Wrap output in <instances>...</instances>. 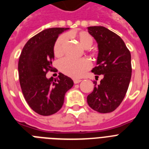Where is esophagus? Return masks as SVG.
Instances as JSON below:
<instances>
[{
	"mask_svg": "<svg viewBox=\"0 0 149 149\" xmlns=\"http://www.w3.org/2000/svg\"><path fill=\"white\" fill-rule=\"evenodd\" d=\"M73 82H74V84H79V83H80V82H81V79H73Z\"/></svg>",
	"mask_w": 149,
	"mask_h": 149,
	"instance_id": "34e87169",
	"label": "esophagus"
}]
</instances>
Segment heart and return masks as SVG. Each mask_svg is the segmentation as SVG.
Returning <instances> with one entry per match:
<instances>
[{
  "label": "heart",
  "instance_id": "b5f03b06",
  "mask_svg": "<svg viewBox=\"0 0 149 149\" xmlns=\"http://www.w3.org/2000/svg\"><path fill=\"white\" fill-rule=\"evenodd\" d=\"M79 44L84 49H90L93 45V38L87 32L82 31L77 36ZM67 38L65 36H61L56 41L54 45V54L56 56H62L65 50ZM91 67L90 61L86 58L75 59L72 58H65L59 62V69L64 74L72 78H79Z\"/></svg>",
  "mask_w": 149,
  "mask_h": 149
}]
</instances>
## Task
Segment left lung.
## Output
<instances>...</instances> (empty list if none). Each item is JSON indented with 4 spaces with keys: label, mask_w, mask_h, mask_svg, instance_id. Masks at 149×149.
Masks as SVG:
<instances>
[{
    "label": "left lung",
    "mask_w": 149,
    "mask_h": 149,
    "mask_svg": "<svg viewBox=\"0 0 149 149\" xmlns=\"http://www.w3.org/2000/svg\"><path fill=\"white\" fill-rule=\"evenodd\" d=\"M87 29L98 47L97 66L91 71L104 76L100 84L93 82L95 86L87 96V103L99 113H110L120 105L127 93L132 77L131 53L120 36L105 27Z\"/></svg>",
    "instance_id": "8db88e82"
}]
</instances>
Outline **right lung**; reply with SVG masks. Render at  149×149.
<instances>
[{
	"label": "right lung",
	"mask_w": 149,
	"mask_h": 149,
	"mask_svg": "<svg viewBox=\"0 0 149 149\" xmlns=\"http://www.w3.org/2000/svg\"><path fill=\"white\" fill-rule=\"evenodd\" d=\"M69 28H51L30 38L23 48L18 61L20 85L29 107L38 114L52 115L61 109L65 93L73 86L72 79L63 73L48 79L53 69V48L58 35Z\"/></svg>",
	"instance_id": "right-lung-1"
}]
</instances>
